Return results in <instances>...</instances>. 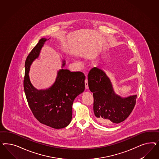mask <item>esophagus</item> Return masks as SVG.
Returning a JSON list of instances; mask_svg holds the SVG:
<instances>
[{"label": "esophagus", "mask_w": 159, "mask_h": 159, "mask_svg": "<svg viewBox=\"0 0 159 159\" xmlns=\"http://www.w3.org/2000/svg\"><path fill=\"white\" fill-rule=\"evenodd\" d=\"M84 83H85V88H86V89H89V86H88V80H87V78L85 79Z\"/></svg>", "instance_id": "1"}]
</instances>
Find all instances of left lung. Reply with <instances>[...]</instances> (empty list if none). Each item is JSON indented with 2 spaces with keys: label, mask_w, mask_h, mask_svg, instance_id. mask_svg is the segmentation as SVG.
<instances>
[{
  "label": "left lung",
  "mask_w": 159,
  "mask_h": 159,
  "mask_svg": "<svg viewBox=\"0 0 159 159\" xmlns=\"http://www.w3.org/2000/svg\"><path fill=\"white\" fill-rule=\"evenodd\" d=\"M88 84L94 97V115L101 124L120 123L134 110L137 96L122 98L116 94L110 79L100 69L94 67L90 69Z\"/></svg>",
  "instance_id": "8db88e82"
}]
</instances>
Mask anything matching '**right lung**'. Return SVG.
Masks as SVG:
<instances>
[{"label": "right lung", "instance_id": "add662e5", "mask_svg": "<svg viewBox=\"0 0 159 159\" xmlns=\"http://www.w3.org/2000/svg\"><path fill=\"white\" fill-rule=\"evenodd\" d=\"M47 40L45 38L39 39L25 60L24 92L29 107L35 118L44 125L61 129L71 122L73 102L79 94L84 92L86 77L81 72H72L62 69L58 71L53 85L49 89L38 90L34 88L29 78L30 67L39 57L43 43ZM65 65L63 63L62 67Z\"/></svg>", "mask_w": 159, "mask_h": 159}]
</instances>
